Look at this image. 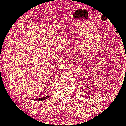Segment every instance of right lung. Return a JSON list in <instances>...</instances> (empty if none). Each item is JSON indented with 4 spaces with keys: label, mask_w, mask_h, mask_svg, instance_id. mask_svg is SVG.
<instances>
[{
    "label": "right lung",
    "mask_w": 126,
    "mask_h": 126,
    "mask_svg": "<svg viewBox=\"0 0 126 126\" xmlns=\"http://www.w3.org/2000/svg\"><path fill=\"white\" fill-rule=\"evenodd\" d=\"M50 97V96H46V97H42V98L34 99L33 100H36V101H44V100H46V99H47L48 97Z\"/></svg>",
    "instance_id": "right-lung-1"
}]
</instances>
